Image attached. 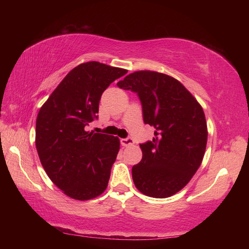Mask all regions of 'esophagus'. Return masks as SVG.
I'll list each match as a JSON object with an SVG mask.
<instances>
[{"instance_id": "1", "label": "esophagus", "mask_w": 249, "mask_h": 249, "mask_svg": "<svg viewBox=\"0 0 249 249\" xmlns=\"http://www.w3.org/2000/svg\"><path fill=\"white\" fill-rule=\"evenodd\" d=\"M121 144L123 145V146H125V147H127V146L133 145V144H134V141H133V138H130V137L122 138V140H121Z\"/></svg>"}]
</instances>
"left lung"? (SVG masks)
Wrapping results in <instances>:
<instances>
[{
	"label": "left lung",
	"mask_w": 249,
	"mask_h": 249,
	"mask_svg": "<svg viewBox=\"0 0 249 249\" xmlns=\"http://www.w3.org/2000/svg\"><path fill=\"white\" fill-rule=\"evenodd\" d=\"M117 87L136 92L145 124L155 127L141 144L142 158L133 166V181L142 195L163 199L176 195L199 169L208 142L203 108L178 80L156 71H135Z\"/></svg>",
	"instance_id": "8db88e82"
}]
</instances>
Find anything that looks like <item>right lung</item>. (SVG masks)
I'll return each instance as SVG.
<instances>
[{"mask_svg": "<svg viewBox=\"0 0 249 249\" xmlns=\"http://www.w3.org/2000/svg\"><path fill=\"white\" fill-rule=\"evenodd\" d=\"M127 70L98 61L75 67L40 107L36 120V149L50 180L66 196L86 201L107 187L120 150L119 137L87 132L98 119L104 90Z\"/></svg>", "mask_w": 249, "mask_h": 249, "instance_id": "add662e5", "label": "right lung"}]
</instances>
